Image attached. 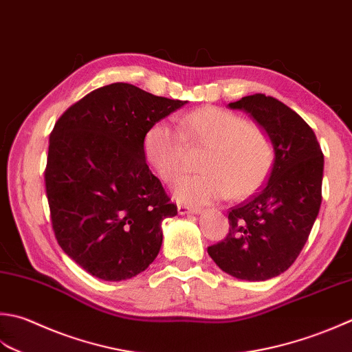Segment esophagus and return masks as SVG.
I'll return each instance as SVG.
<instances>
[{
	"instance_id": "esophagus-1",
	"label": "esophagus",
	"mask_w": 352,
	"mask_h": 352,
	"mask_svg": "<svg viewBox=\"0 0 352 352\" xmlns=\"http://www.w3.org/2000/svg\"><path fill=\"white\" fill-rule=\"evenodd\" d=\"M178 213L180 215H189V213H199L201 212V209L198 208H190V206H186V204H178Z\"/></svg>"
}]
</instances>
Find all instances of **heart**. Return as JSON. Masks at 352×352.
I'll return each instance as SVG.
<instances>
[{"label": "heart", "instance_id": "b5f03b06", "mask_svg": "<svg viewBox=\"0 0 352 352\" xmlns=\"http://www.w3.org/2000/svg\"><path fill=\"white\" fill-rule=\"evenodd\" d=\"M188 146L206 149L199 160L203 174L184 177L174 188L177 201L190 206L219 201L230 194L252 195L264 184L274 162V143L263 126L218 107L183 114L178 128L158 120L143 137L144 157L166 184L186 170Z\"/></svg>", "mask_w": 352, "mask_h": 352}]
</instances>
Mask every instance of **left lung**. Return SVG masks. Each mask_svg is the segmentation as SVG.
Wrapping results in <instances>:
<instances>
[{
  "instance_id": "8db88e82",
  "label": "left lung",
  "mask_w": 352,
  "mask_h": 352,
  "mask_svg": "<svg viewBox=\"0 0 352 352\" xmlns=\"http://www.w3.org/2000/svg\"><path fill=\"white\" fill-rule=\"evenodd\" d=\"M229 107L244 109L272 135L274 162L267 183L229 210V233L208 253L233 278L267 280L294 263L313 229L322 203L323 154L308 123L272 96H245Z\"/></svg>"
}]
</instances>
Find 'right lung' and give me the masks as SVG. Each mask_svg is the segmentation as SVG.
<instances>
[{
	"label": "right lung",
	"mask_w": 352,
	"mask_h": 352,
	"mask_svg": "<svg viewBox=\"0 0 352 352\" xmlns=\"http://www.w3.org/2000/svg\"><path fill=\"white\" fill-rule=\"evenodd\" d=\"M186 103L116 82L76 102L54 125L44 172L53 232L93 276L131 279L160 252L162 221L177 206L146 164L143 137Z\"/></svg>",
	"instance_id": "obj_1"
}]
</instances>
